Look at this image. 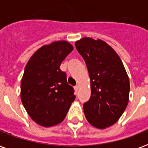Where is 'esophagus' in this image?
I'll return each instance as SVG.
<instances>
[{"label":"esophagus","mask_w":148,"mask_h":148,"mask_svg":"<svg viewBox=\"0 0 148 148\" xmlns=\"http://www.w3.org/2000/svg\"><path fill=\"white\" fill-rule=\"evenodd\" d=\"M75 90H76L77 92L79 90V85H76L75 86Z\"/></svg>","instance_id":"34e87169"}]
</instances>
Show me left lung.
<instances>
[{"mask_svg":"<svg viewBox=\"0 0 148 148\" xmlns=\"http://www.w3.org/2000/svg\"><path fill=\"white\" fill-rule=\"evenodd\" d=\"M90 79V97L84 103L88 121L98 129L114 124L129 101L130 81L121 58L103 40L83 38L75 42Z\"/></svg>","mask_w":148,"mask_h":148,"instance_id":"obj_1","label":"left lung"}]
</instances>
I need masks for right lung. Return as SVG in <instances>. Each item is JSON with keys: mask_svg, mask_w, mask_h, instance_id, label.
<instances>
[{"mask_svg": "<svg viewBox=\"0 0 148 148\" xmlns=\"http://www.w3.org/2000/svg\"><path fill=\"white\" fill-rule=\"evenodd\" d=\"M73 49L65 40L44 45L25 67L21 98L29 116L40 126L49 127L61 123L76 97L74 88L67 84L65 72L60 69Z\"/></svg>", "mask_w": 148, "mask_h": 148, "instance_id": "obj_1", "label": "right lung"}]
</instances>
